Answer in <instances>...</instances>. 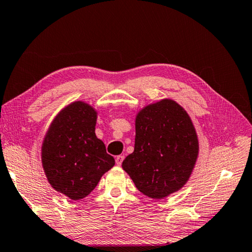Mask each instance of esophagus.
Listing matches in <instances>:
<instances>
[{"mask_svg":"<svg viewBox=\"0 0 252 252\" xmlns=\"http://www.w3.org/2000/svg\"><path fill=\"white\" fill-rule=\"evenodd\" d=\"M123 159H125V156H122V155L118 156V157L116 158V162H117V164H118V165H121Z\"/></svg>","mask_w":252,"mask_h":252,"instance_id":"1","label":"esophagus"}]
</instances>
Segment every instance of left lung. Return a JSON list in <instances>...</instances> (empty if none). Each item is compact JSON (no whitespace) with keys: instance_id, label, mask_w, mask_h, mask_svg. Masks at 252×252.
<instances>
[{"instance_id":"1","label":"left lung","mask_w":252,"mask_h":252,"mask_svg":"<svg viewBox=\"0 0 252 252\" xmlns=\"http://www.w3.org/2000/svg\"><path fill=\"white\" fill-rule=\"evenodd\" d=\"M199 153L186 110L170 99L147 105L135 119L134 151L122 162L140 192L162 199L189 180Z\"/></svg>"}]
</instances>
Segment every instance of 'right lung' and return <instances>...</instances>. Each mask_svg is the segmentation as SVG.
Segmentation results:
<instances>
[{
  "mask_svg": "<svg viewBox=\"0 0 252 252\" xmlns=\"http://www.w3.org/2000/svg\"><path fill=\"white\" fill-rule=\"evenodd\" d=\"M95 123L91 105L73 102L51 123L42 144V165L50 185L72 200L90 194L116 163L96 138Z\"/></svg>",
  "mask_w": 252,
  "mask_h": 252,
  "instance_id": "right-lung-1",
  "label": "right lung"
}]
</instances>
